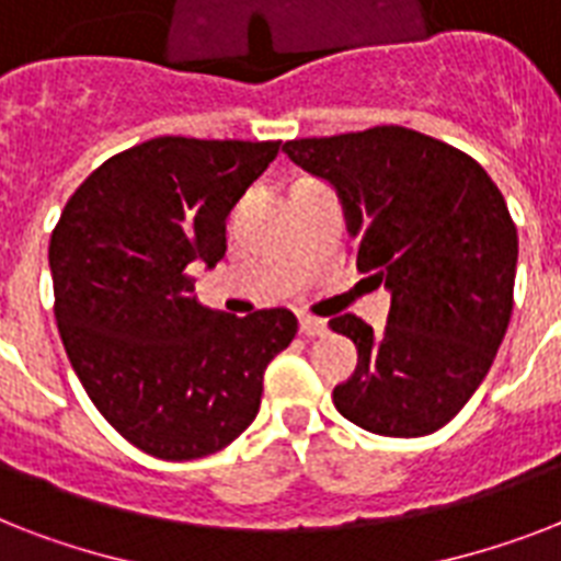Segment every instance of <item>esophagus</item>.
<instances>
[{
    "label": "esophagus",
    "instance_id": "1",
    "mask_svg": "<svg viewBox=\"0 0 561 561\" xmlns=\"http://www.w3.org/2000/svg\"><path fill=\"white\" fill-rule=\"evenodd\" d=\"M299 332H302V337H323L329 332V325H325V320H317V317H302Z\"/></svg>",
    "mask_w": 561,
    "mask_h": 561
}]
</instances>
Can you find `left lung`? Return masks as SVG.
Wrapping results in <instances>:
<instances>
[{
  "instance_id": "left-lung-1",
  "label": "left lung",
  "mask_w": 561,
  "mask_h": 561,
  "mask_svg": "<svg viewBox=\"0 0 561 561\" xmlns=\"http://www.w3.org/2000/svg\"><path fill=\"white\" fill-rule=\"evenodd\" d=\"M282 151L337 188L358 271L392 294L381 334L355 314L329 323L358 346L334 408L369 434H434L486 378L513 317L518 232L504 194L469 153L399 125Z\"/></svg>"
}]
</instances>
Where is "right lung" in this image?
<instances>
[{
	"label": "right lung",
	"instance_id": "obj_1",
	"mask_svg": "<svg viewBox=\"0 0 561 561\" xmlns=\"http://www.w3.org/2000/svg\"><path fill=\"white\" fill-rule=\"evenodd\" d=\"M282 142L157 136L110 157L66 201L48 244L55 320L99 413L139 451L197 460L262 404L297 337L288 308H203L192 264L227 253V215Z\"/></svg>",
	"mask_w": 561,
	"mask_h": 561
}]
</instances>
